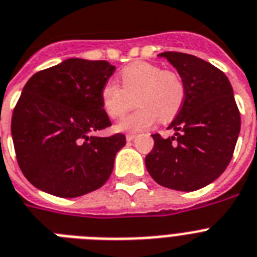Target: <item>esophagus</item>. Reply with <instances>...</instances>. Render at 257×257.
<instances>
[{
  "label": "esophagus",
  "mask_w": 257,
  "mask_h": 257,
  "mask_svg": "<svg viewBox=\"0 0 257 257\" xmlns=\"http://www.w3.org/2000/svg\"><path fill=\"white\" fill-rule=\"evenodd\" d=\"M136 135H132V133H129V135H126V141H132V140H135Z\"/></svg>",
  "instance_id": "1"
}]
</instances>
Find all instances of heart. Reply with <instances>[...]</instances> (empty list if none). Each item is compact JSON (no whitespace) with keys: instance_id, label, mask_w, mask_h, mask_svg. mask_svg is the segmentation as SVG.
I'll use <instances>...</instances> for the list:
<instances>
[{"instance_id":"obj_1","label":"heart","mask_w":257,"mask_h":257,"mask_svg":"<svg viewBox=\"0 0 257 257\" xmlns=\"http://www.w3.org/2000/svg\"><path fill=\"white\" fill-rule=\"evenodd\" d=\"M121 85L107 81L100 91L104 112L110 118L122 117L136 95L139 107L117 124L118 131L141 132L156 122L176 117L185 100V85L174 71L157 64L135 62L120 72Z\"/></svg>"}]
</instances>
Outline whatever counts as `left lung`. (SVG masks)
I'll list each match as a JSON object with an SVG mask.
<instances>
[{
  "label": "left lung",
  "mask_w": 257,
  "mask_h": 257,
  "mask_svg": "<svg viewBox=\"0 0 257 257\" xmlns=\"http://www.w3.org/2000/svg\"><path fill=\"white\" fill-rule=\"evenodd\" d=\"M185 85V100L168 129L169 139L152 135L154 148L145 157L152 178L164 187L194 191L214 182L230 164L240 113L224 72L206 60L183 53L165 51Z\"/></svg>",
  "instance_id": "obj_1"
}]
</instances>
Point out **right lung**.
I'll return each instance as SVG.
<instances>
[{"label": "right lung", "instance_id": "obj_1", "mask_svg": "<svg viewBox=\"0 0 257 257\" xmlns=\"http://www.w3.org/2000/svg\"><path fill=\"white\" fill-rule=\"evenodd\" d=\"M114 70L105 60L71 58L27 80L12 136L21 170L37 189L76 198L108 181L125 136L91 133L110 126L100 91Z\"/></svg>", "mask_w": 257, "mask_h": 257}]
</instances>
